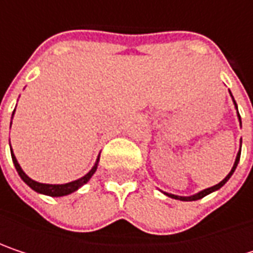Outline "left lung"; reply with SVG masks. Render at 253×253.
Masks as SVG:
<instances>
[{"mask_svg":"<svg viewBox=\"0 0 253 253\" xmlns=\"http://www.w3.org/2000/svg\"><path fill=\"white\" fill-rule=\"evenodd\" d=\"M233 101H234V99H233ZM234 105H236V102H234ZM236 108H237V105H236ZM237 117H239V122H240V126H242V120H240V114H239V111H237ZM240 149H242V145H240ZM239 160H240V151L237 152V157H236V161H234V164H233L231 171H230L227 176H226L224 180H221L218 184H215V186H212V187L204 189V190H201L199 193L192 195V196H177V195H171V193H166V195H167V196H170V198H173V199H180V201H198V199H201V198H204V196H207V195H210V193H212V192L218 190L220 187H223V186L227 183L228 178L231 177V174L234 173V170H236V167H237V164H239Z\"/></svg>","mask_w":253,"mask_h":253,"instance_id":"1","label":"left lung"}]
</instances>
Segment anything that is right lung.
Returning <instances> with one entry per match:
<instances>
[{"mask_svg": "<svg viewBox=\"0 0 253 253\" xmlns=\"http://www.w3.org/2000/svg\"><path fill=\"white\" fill-rule=\"evenodd\" d=\"M11 158H13V163H14V167H16L19 176L22 177V180L25 181L26 184L30 189H33L35 192L42 193V195H48V196H66V195H70V193L76 192L79 187H82L84 183H87L89 178L93 176V173L96 171V167H98V161H99V157H98V160H96L95 166L92 167V170L87 174H84L82 178H77L75 181H70V183H66V184H46V183L35 181L29 176H26V173L22 170L20 164L17 163V160H16V157L13 154V149H11Z\"/></svg>", "mask_w": 253, "mask_h": 253, "instance_id": "1", "label": "right lung"}]
</instances>
